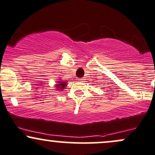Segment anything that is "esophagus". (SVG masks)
Wrapping results in <instances>:
<instances>
[{"label": "esophagus", "instance_id": "34e87169", "mask_svg": "<svg viewBox=\"0 0 155 155\" xmlns=\"http://www.w3.org/2000/svg\"><path fill=\"white\" fill-rule=\"evenodd\" d=\"M83 79H81H81H78V80H79V81H82Z\"/></svg>", "mask_w": 155, "mask_h": 155}]
</instances>
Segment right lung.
<instances>
[{"label": "right lung", "mask_w": 155, "mask_h": 155, "mask_svg": "<svg viewBox=\"0 0 155 155\" xmlns=\"http://www.w3.org/2000/svg\"><path fill=\"white\" fill-rule=\"evenodd\" d=\"M67 82L66 81H63V80L61 79H59L58 81H56V84L54 85L55 90H58V91H61L63 90V89L65 88V87L67 86Z\"/></svg>", "instance_id": "1"}]
</instances>
